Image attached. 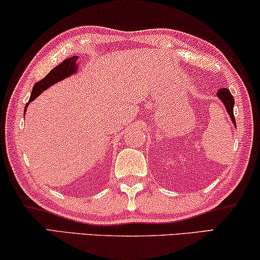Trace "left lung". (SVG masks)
<instances>
[{"label": "left lung", "instance_id": "1", "mask_svg": "<svg viewBox=\"0 0 260 260\" xmlns=\"http://www.w3.org/2000/svg\"><path fill=\"white\" fill-rule=\"evenodd\" d=\"M217 94H218V98L222 101V104L225 105L226 111H228L230 116H231L232 122L235 123V126H237L236 125V118H235V115H233V106H235V99H233L232 94L230 93V90L228 88L219 89Z\"/></svg>", "mask_w": 260, "mask_h": 260}]
</instances>
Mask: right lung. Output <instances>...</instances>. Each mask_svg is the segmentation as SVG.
<instances>
[{
    "instance_id": "1",
    "label": "right lung",
    "mask_w": 260,
    "mask_h": 260,
    "mask_svg": "<svg viewBox=\"0 0 260 260\" xmlns=\"http://www.w3.org/2000/svg\"><path fill=\"white\" fill-rule=\"evenodd\" d=\"M76 60H78V56H72L69 58H66L64 61H62L60 64H57L55 68H53L48 74H47L42 80H40L32 87V92L30 95V99H29V102L34 100L35 98H38L40 94H41L43 90L48 88V87L53 86L54 83L57 81H61L66 78H68L69 75H72L73 73L76 72ZM27 102L25 105V108L29 105ZM25 111V109H24Z\"/></svg>"
}]
</instances>
